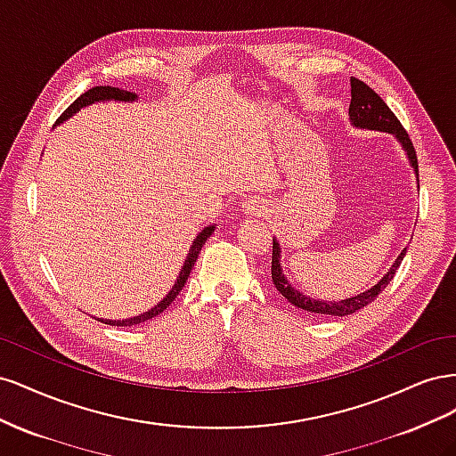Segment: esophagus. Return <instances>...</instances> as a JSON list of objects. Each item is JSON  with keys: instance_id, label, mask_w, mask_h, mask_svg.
<instances>
[{"instance_id": "1", "label": "esophagus", "mask_w": 456, "mask_h": 456, "mask_svg": "<svg viewBox=\"0 0 456 456\" xmlns=\"http://www.w3.org/2000/svg\"><path fill=\"white\" fill-rule=\"evenodd\" d=\"M243 211H245V215L260 216V215H265L266 207H265V203H262L260 200L253 198V200H245V203H243Z\"/></svg>"}]
</instances>
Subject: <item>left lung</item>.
<instances>
[{
  "mask_svg": "<svg viewBox=\"0 0 456 456\" xmlns=\"http://www.w3.org/2000/svg\"><path fill=\"white\" fill-rule=\"evenodd\" d=\"M350 86H352V102H350V121L354 127H360V129H370V131H384V133H392L397 142L403 146V150L407 151V158L411 167L415 169L417 175V181H419V161H417V151L415 146H412L411 139L407 131L403 129L402 123L395 118V114L388 108L380 96L372 91L367 84H363L362 79L352 77L350 79ZM405 256V249L402 251L395 260L392 268L388 270V273L384 275V278L377 283L372 285L369 291L360 293L357 297L352 298H344V300H320V298H312L302 295L300 291L287 281V278L283 275V268H281V247L278 243V240H273V247H272V281L275 285V289L291 302L293 306L315 314V315H323V317H330V315H348L354 314L357 310L365 308L367 305H370L372 300H375L384 289L388 285L394 275L402 265V260Z\"/></svg>",
  "mask_w": 456,
  "mask_h": 456,
  "instance_id": "1",
  "label": "left lung"
}]
</instances>
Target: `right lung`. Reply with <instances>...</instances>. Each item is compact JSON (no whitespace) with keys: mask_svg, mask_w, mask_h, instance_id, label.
Here are the masks:
<instances>
[{"mask_svg":"<svg viewBox=\"0 0 456 456\" xmlns=\"http://www.w3.org/2000/svg\"><path fill=\"white\" fill-rule=\"evenodd\" d=\"M102 101L133 102V101H136V94H134V93H131V91H126V89L108 87V86L93 87V89L86 91V93L81 94V96H77V99L64 110L62 116L57 119V126H59V123H62L64 119L72 118L76 112H79L81 108H86V106L94 104V102H102ZM213 232H215V226L211 224V226H205V228L198 233L196 240H194V243H191V247H190L188 256H186V260H184V266H183L181 273H178V278H176V281H175L173 289H171V291L167 293V297H165V298L159 302V305H156L154 308L148 310V312H144V314H141V315L129 317V320H102V317H99V322H101V323H106V325H112V327H114V325H116V327H131V325L144 323V322L151 320V317L159 315L163 310H167V306H169L171 302L176 298V295L183 291V287H184V283H186V280H188V275H190L191 268H194V265H196V260H198V255H200V251H201V247L205 245L207 238H211V233H213Z\"/></svg>","mask_w":456,"mask_h":456,"instance_id":"right-lung-1","label":"right lung"}]
</instances>
